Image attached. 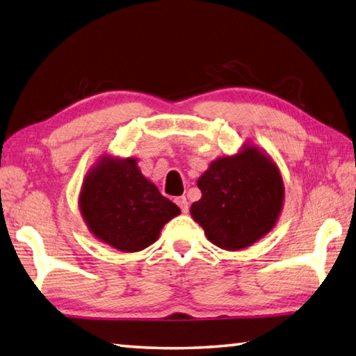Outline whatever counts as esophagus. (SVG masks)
I'll return each mask as SVG.
<instances>
[{
    "label": "esophagus",
    "mask_w": 356,
    "mask_h": 356,
    "mask_svg": "<svg viewBox=\"0 0 356 356\" xmlns=\"http://www.w3.org/2000/svg\"><path fill=\"white\" fill-rule=\"evenodd\" d=\"M175 203L179 206V209L183 211L184 213L189 211V203H187V198L186 197H177L175 198Z\"/></svg>",
    "instance_id": "obj_1"
}]
</instances>
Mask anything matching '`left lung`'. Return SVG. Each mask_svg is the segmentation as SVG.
Masks as SVG:
<instances>
[{
    "mask_svg": "<svg viewBox=\"0 0 356 356\" xmlns=\"http://www.w3.org/2000/svg\"><path fill=\"white\" fill-rule=\"evenodd\" d=\"M197 184L201 198L191 206V216L221 250L256 243L273 229L284 206L279 167L254 145L212 161Z\"/></svg>",
    "mask_w": 356,
    "mask_h": 356,
    "instance_id": "8db88e82",
    "label": "left lung"
}]
</instances>
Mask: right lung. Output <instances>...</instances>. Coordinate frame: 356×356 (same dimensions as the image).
I'll list each match as a JSON object with an SVG mask.
<instances>
[{
    "instance_id": "1",
    "label": "right lung",
    "mask_w": 356,
    "mask_h": 356,
    "mask_svg": "<svg viewBox=\"0 0 356 356\" xmlns=\"http://www.w3.org/2000/svg\"><path fill=\"white\" fill-rule=\"evenodd\" d=\"M79 206L90 232L122 252L155 243L179 207L138 169L136 158L104 156L86 173Z\"/></svg>"
}]
</instances>
